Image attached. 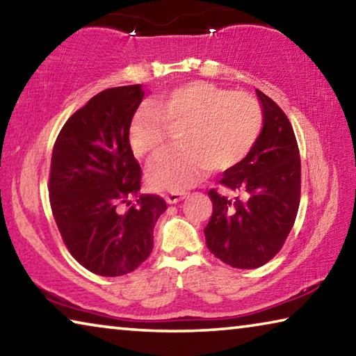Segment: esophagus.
Returning a JSON list of instances; mask_svg holds the SVG:
<instances>
[{
	"label": "esophagus",
	"instance_id": "esophagus-1",
	"mask_svg": "<svg viewBox=\"0 0 356 356\" xmlns=\"http://www.w3.org/2000/svg\"><path fill=\"white\" fill-rule=\"evenodd\" d=\"M184 197H185L184 193H168V195H165V200L168 204H176L180 200H184Z\"/></svg>",
	"mask_w": 356,
	"mask_h": 356
}]
</instances>
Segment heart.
Here are the masks:
<instances>
[{
	"mask_svg": "<svg viewBox=\"0 0 356 356\" xmlns=\"http://www.w3.org/2000/svg\"><path fill=\"white\" fill-rule=\"evenodd\" d=\"M264 125V110L248 92L193 81L154 99L135 113L129 127L138 156L154 159L179 136L180 149L156 159L147 179L159 190L180 191L215 171L238 165L254 147Z\"/></svg>",
	"mask_w": 356,
	"mask_h": 356,
	"instance_id": "heart-1",
	"label": "heart"
}]
</instances>
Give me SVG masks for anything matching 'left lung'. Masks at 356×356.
Instances as JSON below:
<instances>
[{
  "label": "left lung",
  "mask_w": 356,
  "mask_h": 356,
  "mask_svg": "<svg viewBox=\"0 0 356 356\" xmlns=\"http://www.w3.org/2000/svg\"><path fill=\"white\" fill-rule=\"evenodd\" d=\"M264 127L254 147L220 184L243 197L209 190L212 216L204 227L207 248L234 268H257L278 254L292 231L300 206V150L291 120L256 89Z\"/></svg>",
  "instance_id": "left-lung-1"
}]
</instances>
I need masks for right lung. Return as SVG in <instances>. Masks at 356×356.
<instances>
[{
	"label": "right lung",
	"mask_w": 356,
	"mask_h": 356,
	"mask_svg": "<svg viewBox=\"0 0 356 356\" xmlns=\"http://www.w3.org/2000/svg\"><path fill=\"white\" fill-rule=\"evenodd\" d=\"M144 92L141 84L99 92L63 125L53 146L48 191L63 242L84 268L122 276L146 261L163 197L140 195L141 166L129 127Z\"/></svg>",
	"instance_id": "add662e5"
}]
</instances>
